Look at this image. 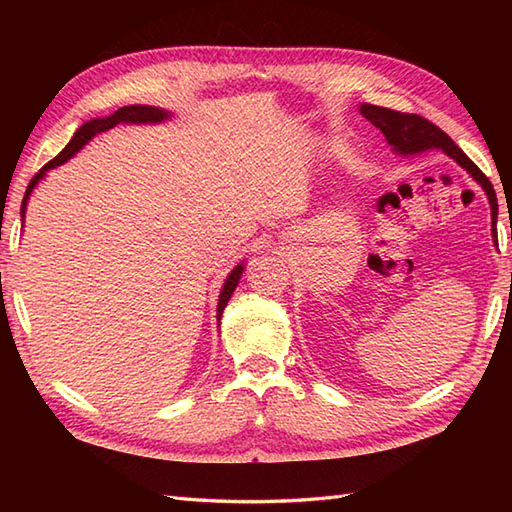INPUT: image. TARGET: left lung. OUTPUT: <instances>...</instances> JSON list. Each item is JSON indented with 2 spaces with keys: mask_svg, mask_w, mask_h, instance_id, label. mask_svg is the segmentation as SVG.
I'll return each instance as SVG.
<instances>
[{
  "mask_svg": "<svg viewBox=\"0 0 512 512\" xmlns=\"http://www.w3.org/2000/svg\"><path fill=\"white\" fill-rule=\"evenodd\" d=\"M358 112H361L369 123L383 132V136L387 138V143L391 147V154L409 158V156L424 154V151H431V149L444 151V154L458 162V165L466 173H469V176L477 184H480L486 193L488 204H491V211L495 213L497 195H495L493 184L488 182V178L480 169H477V165H473V160L466 156L464 151L455 145L440 127H436L431 121H427V118H422L418 114H402V112L387 110V107H378V105L363 103L361 107H358Z\"/></svg>",
  "mask_w": 512,
  "mask_h": 512,
  "instance_id": "8db88e82",
  "label": "left lung"
}]
</instances>
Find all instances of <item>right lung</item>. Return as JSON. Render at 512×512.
I'll return each instance as SVG.
<instances>
[{
  "label": "right lung",
  "instance_id": "right-lung-1",
  "mask_svg": "<svg viewBox=\"0 0 512 512\" xmlns=\"http://www.w3.org/2000/svg\"><path fill=\"white\" fill-rule=\"evenodd\" d=\"M173 118V112L165 110V107H154V105H125L121 107V110H116L114 114L110 116H96L92 118V121L83 123L79 129H76V134L72 136V140L68 145H65V149L61 151V154L57 158H52L46 167H43L35 178L30 180L28 189H26V195H24V202H21V226H24V217H26V206H28V200L32 191L37 189V184L48 176L50 169H57L61 167L63 162H68L70 158H74L79 151L90 143L92 138H96L103 132H110V129H114L116 125H160V123H167ZM246 268V262L242 259L231 273H228V277L224 279L222 284V290H220V299H217V328H220V319H222V312L226 308L228 299L233 297V292L239 284V279H242V273Z\"/></svg>",
  "mask_w": 512,
  "mask_h": 512
}]
</instances>
